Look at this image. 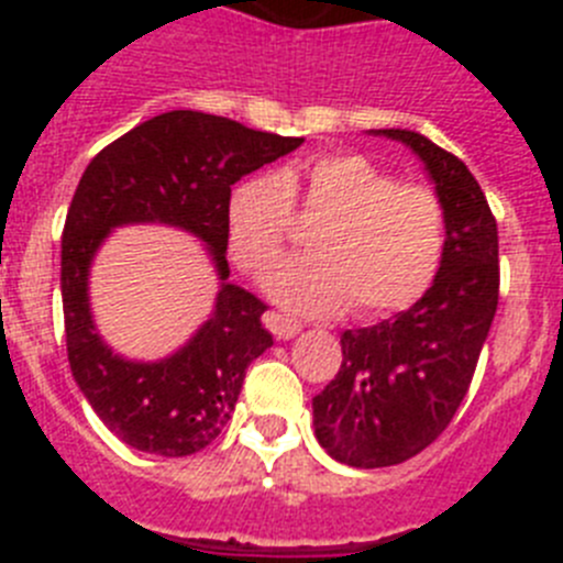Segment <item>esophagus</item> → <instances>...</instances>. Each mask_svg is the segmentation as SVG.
I'll use <instances>...</instances> for the list:
<instances>
[{
  "mask_svg": "<svg viewBox=\"0 0 563 563\" xmlns=\"http://www.w3.org/2000/svg\"><path fill=\"white\" fill-rule=\"evenodd\" d=\"M265 327L276 335V341H290V338H296L298 332H301V324H298V321L278 316V312H267Z\"/></svg>",
  "mask_w": 563,
  "mask_h": 563,
  "instance_id": "obj_1",
  "label": "esophagus"
}]
</instances>
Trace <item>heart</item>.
<instances>
[{
    "mask_svg": "<svg viewBox=\"0 0 563 563\" xmlns=\"http://www.w3.org/2000/svg\"><path fill=\"white\" fill-rule=\"evenodd\" d=\"M298 217L318 220L312 256L273 267L265 290L298 316H386L415 305L434 282L445 247V208L431 188L397 183L357 152L321 154L305 168L258 174L228 197V247L258 276L273 265Z\"/></svg>",
    "mask_w": 563,
    "mask_h": 563,
    "instance_id": "obj_1",
    "label": "heart"
}]
</instances>
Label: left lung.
<instances>
[{
	"instance_id": "obj_1",
	"label": "left lung",
	"mask_w": 563,
	"mask_h": 563,
	"mask_svg": "<svg viewBox=\"0 0 563 563\" xmlns=\"http://www.w3.org/2000/svg\"><path fill=\"white\" fill-rule=\"evenodd\" d=\"M426 163L445 208L434 285L391 321L341 335V369L312 397L321 449L352 467L400 465L449 429L499 305V231L460 157L409 129H377Z\"/></svg>"
}]
</instances>
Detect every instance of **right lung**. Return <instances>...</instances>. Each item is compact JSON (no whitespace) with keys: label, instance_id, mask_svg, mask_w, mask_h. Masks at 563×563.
I'll return each instance as SVG.
<instances>
[{"label":"right lung","instance_id":"obj_1","mask_svg":"<svg viewBox=\"0 0 563 563\" xmlns=\"http://www.w3.org/2000/svg\"><path fill=\"white\" fill-rule=\"evenodd\" d=\"M305 143L220 114L174 109L134 126L92 157L62 236V298L69 369L118 440L146 454L188 456L231 420L253 357L273 346L265 301L231 285L225 206L231 186ZM161 221L202 238L223 285L212 318L174 356L154 364L114 356L88 312V265L112 227Z\"/></svg>","mask_w":563,"mask_h":563}]
</instances>
